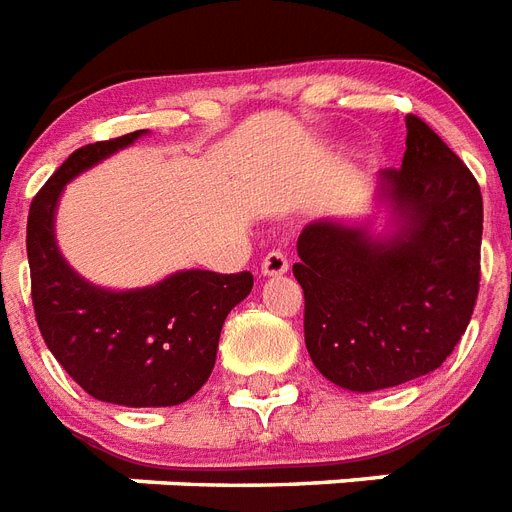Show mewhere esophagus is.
I'll return each instance as SVG.
<instances>
[{
	"label": "esophagus",
	"instance_id": "34e87169",
	"mask_svg": "<svg viewBox=\"0 0 512 512\" xmlns=\"http://www.w3.org/2000/svg\"><path fill=\"white\" fill-rule=\"evenodd\" d=\"M288 272V256L282 251H269L264 259H261V275L264 277H277Z\"/></svg>",
	"mask_w": 512,
	"mask_h": 512
}]
</instances>
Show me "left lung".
I'll use <instances>...</instances> for the list:
<instances>
[{
	"label": "left lung",
	"instance_id": "obj_1",
	"mask_svg": "<svg viewBox=\"0 0 512 512\" xmlns=\"http://www.w3.org/2000/svg\"><path fill=\"white\" fill-rule=\"evenodd\" d=\"M399 230L314 222L298 235L293 275L304 288V338L314 367L349 391L428 375L455 351L481 280L484 200L470 169L407 116L402 169L380 174Z\"/></svg>",
	"mask_w": 512,
	"mask_h": 512
}]
</instances>
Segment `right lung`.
<instances>
[{"instance_id": "1", "label": "right lung", "mask_w": 512, "mask_h": 512, "mask_svg": "<svg viewBox=\"0 0 512 512\" xmlns=\"http://www.w3.org/2000/svg\"><path fill=\"white\" fill-rule=\"evenodd\" d=\"M142 132L84 145L36 192L26 251L36 325L52 357L100 402L171 407L208 380L227 314L253 288L251 272L187 269L142 290H102L81 280L55 245L52 219L65 182Z\"/></svg>"}]
</instances>
